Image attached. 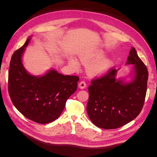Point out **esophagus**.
<instances>
[{
	"mask_svg": "<svg viewBox=\"0 0 157 157\" xmlns=\"http://www.w3.org/2000/svg\"><path fill=\"white\" fill-rule=\"evenodd\" d=\"M78 86H79L80 88L83 89V88L86 87V82H85V81H84V80H82V81H80L79 82Z\"/></svg>",
	"mask_w": 157,
	"mask_h": 157,
	"instance_id": "1",
	"label": "esophagus"
}]
</instances>
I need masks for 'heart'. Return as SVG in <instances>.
<instances>
[{"instance_id":"1","label":"heart","mask_w":157,"mask_h":157,"mask_svg":"<svg viewBox=\"0 0 157 157\" xmlns=\"http://www.w3.org/2000/svg\"><path fill=\"white\" fill-rule=\"evenodd\" d=\"M98 59V56H81L80 57V61L81 62L86 66H89L93 63L95 61ZM70 65L74 69H77L78 67V64L77 61L75 59H71L70 61ZM111 65V62L109 60L104 59L98 63L93 64L88 68V71L90 75H96L103 73V71L107 70Z\"/></svg>"}]
</instances>
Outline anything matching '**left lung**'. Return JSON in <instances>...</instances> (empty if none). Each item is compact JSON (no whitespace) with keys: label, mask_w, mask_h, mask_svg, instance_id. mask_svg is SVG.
<instances>
[{"label":"left lung","mask_w":157,"mask_h":157,"mask_svg":"<svg viewBox=\"0 0 157 157\" xmlns=\"http://www.w3.org/2000/svg\"><path fill=\"white\" fill-rule=\"evenodd\" d=\"M127 64L134 65L135 78L129 84L116 80L117 69L111 68L92 80L88 87L86 109L90 121L103 129H116L139 115L147 92L148 71L132 47Z\"/></svg>","instance_id":"8db88e82"}]
</instances>
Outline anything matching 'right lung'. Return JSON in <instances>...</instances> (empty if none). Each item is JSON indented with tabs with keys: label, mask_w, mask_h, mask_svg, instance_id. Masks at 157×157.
<instances>
[{
	"label": "right lung",
	"mask_w": 157,
	"mask_h": 157,
	"mask_svg": "<svg viewBox=\"0 0 157 157\" xmlns=\"http://www.w3.org/2000/svg\"><path fill=\"white\" fill-rule=\"evenodd\" d=\"M25 43L13 54L8 71V93L13 105L22 115L39 124L58 118L68 98L77 89V76L63 75L51 70L36 77L28 73L21 63Z\"/></svg>",
	"instance_id": "add662e5"
}]
</instances>
